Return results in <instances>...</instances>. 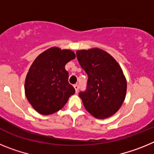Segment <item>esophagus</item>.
Returning <instances> with one entry per match:
<instances>
[{
  "instance_id": "obj_1",
  "label": "esophagus",
  "mask_w": 154,
  "mask_h": 154,
  "mask_svg": "<svg viewBox=\"0 0 154 154\" xmlns=\"http://www.w3.org/2000/svg\"><path fill=\"white\" fill-rule=\"evenodd\" d=\"M74 88H75V92L77 93L79 91V85H77V84H75V85H74Z\"/></svg>"
}]
</instances>
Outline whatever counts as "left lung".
Listing matches in <instances>:
<instances>
[{
	"mask_svg": "<svg viewBox=\"0 0 154 154\" xmlns=\"http://www.w3.org/2000/svg\"><path fill=\"white\" fill-rule=\"evenodd\" d=\"M76 55L88 75L86 90L79 93L85 109L97 119L112 116L126 98L127 82L120 65L98 48L78 50Z\"/></svg>",
	"mask_w": 154,
	"mask_h": 154,
	"instance_id": "obj_1",
	"label": "left lung"
}]
</instances>
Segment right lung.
I'll return each instance as SVG.
<instances>
[{
    "label": "right lung",
    "instance_id": "add662e5",
    "mask_svg": "<svg viewBox=\"0 0 154 154\" xmlns=\"http://www.w3.org/2000/svg\"><path fill=\"white\" fill-rule=\"evenodd\" d=\"M75 58L72 50L51 47L41 53L31 64L24 82L28 101L42 115L60 110L75 89L69 83L66 63Z\"/></svg>",
    "mask_w": 154,
    "mask_h": 154
}]
</instances>
